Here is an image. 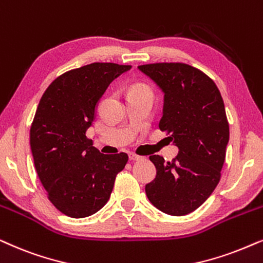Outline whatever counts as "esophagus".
<instances>
[{"label": "esophagus", "mask_w": 263, "mask_h": 263, "mask_svg": "<svg viewBox=\"0 0 263 263\" xmlns=\"http://www.w3.org/2000/svg\"><path fill=\"white\" fill-rule=\"evenodd\" d=\"M129 158H130L132 161H140V159H142V157L136 155V153H130V155H129Z\"/></svg>", "instance_id": "34e87169"}]
</instances>
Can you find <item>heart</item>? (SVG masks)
I'll use <instances>...</instances> for the list:
<instances>
[{
	"instance_id": "1",
	"label": "heart",
	"mask_w": 263,
	"mask_h": 263,
	"mask_svg": "<svg viewBox=\"0 0 263 263\" xmlns=\"http://www.w3.org/2000/svg\"><path fill=\"white\" fill-rule=\"evenodd\" d=\"M132 93H147V94H152L151 93V89H149V87L146 86V84H142V83L135 84V86L132 88Z\"/></svg>"
}]
</instances>
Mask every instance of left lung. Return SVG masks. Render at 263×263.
<instances>
[{
    "mask_svg": "<svg viewBox=\"0 0 263 263\" xmlns=\"http://www.w3.org/2000/svg\"><path fill=\"white\" fill-rule=\"evenodd\" d=\"M138 67L164 93L159 129L179 147V155L170 162L149 156L157 175L146 185V196L163 213L182 216L198 209L221 179L230 139L222 97L215 82L191 65L156 63Z\"/></svg>",
    "mask_w": 263,
    "mask_h": 263,
    "instance_id": "8db88e82",
    "label": "left lung"
}]
</instances>
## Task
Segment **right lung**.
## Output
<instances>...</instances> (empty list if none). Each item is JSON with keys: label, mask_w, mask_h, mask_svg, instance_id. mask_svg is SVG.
<instances>
[{"label": "right lung", "mask_w": 263, "mask_h": 263, "mask_svg": "<svg viewBox=\"0 0 263 263\" xmlns=\"http://www.w3.org/2000/svg\"><path fill=\"white\" fill-rule=\"evenodd\" d=\"M130 65L93 63L57 77L41 98L30 146L48 199L66 216H90L110 199L128 155H104L87 138L95 108L115 78Z\"/></svg>", "instance_id": "1"}]
</instances>
